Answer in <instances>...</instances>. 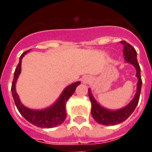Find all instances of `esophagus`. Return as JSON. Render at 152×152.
<instances>
[{
  "instance_id": "obj_1",
  "label": "esophagus",
  "mask_w": 152,
  "mask_h": 152,
  "mask_svg": "<svg viewBox=\"0 0 152 152\" xmlns=\"http://www.w3.org/2000/svg\"><path fill=\"white\" fill-rule=\"evenodd\" d=\"M88 81H89V78H88V76H84V77H83V79H82V82H83V83H88Z\"/></svg>"
}]
</instances>
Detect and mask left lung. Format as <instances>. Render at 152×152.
Listing matches in <instances>:
<instances>
[{
  "label": "left lung",
  "instance_id": "1",
  "mask_svg": "<svg viewBox=\"0 0 152 152\" xmlns=\"http://www.w3.org/2000/svg\"><path fill=\"white\" fill-rule=\"evenodd\" d=\"M121 43L122 44L124 47L123 55L125 57L124 58L125 62L132 64L137 70L136 76L138 79V82L137 83V92L135 94L134 98L125 107L118 110H109L101 106L95 100L91 93V90L88 88V96L91 102V115L95 121L101 125H114L125 121L133 113L139 102L140 91H141L142 80L140 76V68L137 58V53L136 50L130 44L128 43L127 42L121 41Z\"/></svg>",
  "mask_w": 152,
  "mask_h": 152
}]
</instances>
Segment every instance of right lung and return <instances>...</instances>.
Here are the masks:
<instances>
[{
  "instance_id": "1",
  "label": "right lung",
  "mask_w": 152,
  "mask_h": 152,
  "mask_svg": "<svg viewBox=\"0 0 152 152\" xmlns=\"http://www.w3.org/2000/svg\"><path fill=\"white\" fill-rule=\"evenodd\" d=\"M30 50H27L23 53L20 57V61L17 67L15 68L14 72V78H13L12 84V97L18 110L20 114L23 118L31 123L32 125H36L37 127L46 128L50 129L53 127H56L57 125L64 122L66 118V103L69 99L73 95L76 91V87L80 84V81L75 82L70 85L67 86L64 91L60 95V97L54 103L49 106L47 108L42 109V110H32L23 105L20 102V97L15 91V83L17 82L18 77L21 72V62L23 57Z\"/></svg>"
}]
</instances>
